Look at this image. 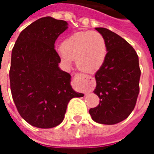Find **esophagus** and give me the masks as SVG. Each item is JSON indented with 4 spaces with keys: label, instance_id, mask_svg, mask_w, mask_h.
Returning <instances> with one entry per match:
<instances>
[{
    "label": "esophagus",
    "instance_id": "1",
    "mask_svg": "<svg viewBox=\"0 0 154 154\" xmlns=\"http://www.w3.org/2000/svg\"><path fill=\"white\" fill-rule=\"evenodd\" d=\"M75 78L77 80V87L79 90L84 92H87L91 87V77L82 75V74H77Z\"/></svg>",
    "mask_w": 154,
    "mask_h": 154
}]
</instances>
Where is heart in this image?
I'll return each mask as SVG.
<instances>
[{"instance_id": "b5f03b06", "label": "heart", "mask_w": 154, "mask_h": 154, "mask_svg": "<svg viewBox=\"0 0 154 154\" xmlns=\"http://www.w3.org/2000/svg\"><path fill=\"white\" fill-rule=\"evenodd\" d=\"M106 39L97 31H82L67 37L61 44L59 56L62 62L70 66L76 61L78 69L87 73L100 70L106 60Z\"/></svg>"}]
</instances>
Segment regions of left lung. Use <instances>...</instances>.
<instances>
[{
    "label": "left lung",
    "mask_w": 154,
    "mask_h": 154,
    "mask_svg": "<svg viewBox=\"0 0 154 154\" xmlns=\"http://www.w3.org/2000/svg\"><path fill=\"white\" fill-rule=\"evenodd\" d=\"M106 39L107 54L100 70L96 72L94 93L100 103L89 110L94 121L115 125L125 119L135 106L139 92V57L130 44L106 28H96Z\"/></svg>",
    "instance_id": "1"
}]
</instances>
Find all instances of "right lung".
<instances>
[{
	"instance_id": "obj_1",
	"label": "right lung",
	"mask_w": 154,
	"mask_h": 154,
	"mask_svg": "<svg viewBox=\"0 0 154 154\" xmlns=\"http://www.w3.org/2000/svg\"><path fill=\"white\" fill-rule=\"evenodd\" d=\"M67 25L50 16L38 19L20 34L12 49V98L22 118L37 128L58 125L69 100L84 96L72 88L71 75L59 68L61 58L54 49Z\"/></svg>"
}]
</instances>
